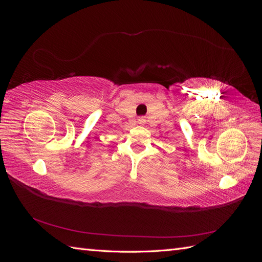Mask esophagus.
<instances>
[{
	"label": "esophagus",
	"instance_id": "obj_1",
	"mask_svg": "<svg viewBox=\"0 0 262 262\" xmlns=\"http://www.w3.org/2000/svg\"><path fill=\"white\" fill-rule=\"evenodd\" d=\"M138 122H139L140 124H144V123L146 122V119H145L144 117H140V118L138 119Z\"/></svg>",
	"mask_w": 262,
	"mask_h": 262
}]
</instances>
